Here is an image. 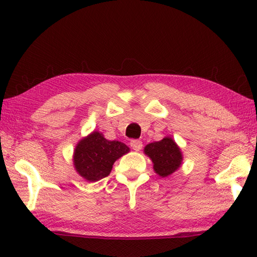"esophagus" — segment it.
Listing matches in <instances>:
<instances>
[{
	"label": "esophagus",
	"instance_id": "obj_1",
	"mask_svg": "<svg viewBox=\"0 0 257 257\" xmlns=\"http://www.w3.org/2000/svg\"><path fill=\"white\" fill-rule=\"evenodd\" d=\"M130 147H132L135 151H139L141 148H143V143H141L140 140L133 139L130 140Z\"/></svg>",
	"mask_w": 257,
	"mask_h": 257
}]
</instances>
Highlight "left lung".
Here are the masks:
<instances>
[{
    "label": "left lung",
    "instance_id": "1",
    "mask_svg": "<svg viewBox=\"0 0 257 257\" xmlns=\"http://www.w3.org/2000/svg\"><path fill=\"white\" fill-rule=\"evenodd\" d=\"M145 154L154 162L156 173L160 177H168L180 167L182 154L176 143L169 137L146 146Z\"/></svg>",
    "mask_w": 257,
    "mask_h": 257
}]
</instances>
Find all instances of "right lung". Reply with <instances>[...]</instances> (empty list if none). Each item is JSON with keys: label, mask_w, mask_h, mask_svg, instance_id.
I'll return each mask as SVG.
<instances>
[{"label": "right lung", "mask_w": 257, "mask_h": 257, "mask_svg": "<svg viewBox=\"0 0 257 257\" xmlns=\"http://www.w3.org/2000/svg\"><path fill=\"white\" fill-rule=\"evenodd\" d=\"M129 148L120 141H110L99 133H92L80 140L75 149L74 166L81 177L98 181L110 173L113 162L127 154Z\"/></svg>", "instance_id": "add662e5"}]
</instances>
